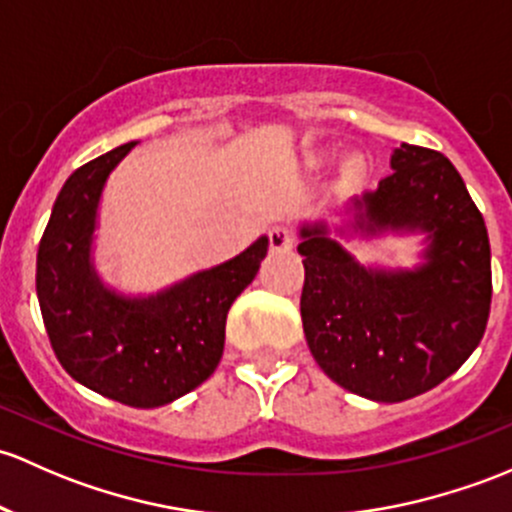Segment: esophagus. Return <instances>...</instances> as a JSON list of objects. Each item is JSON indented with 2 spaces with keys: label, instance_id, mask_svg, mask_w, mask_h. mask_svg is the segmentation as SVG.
<instances>
[{
  "label": "esophagus",
  "instance_id": "obj_1",
  "mask_svg": "<svg viewBox=\"0 0 512 512\" xmlns=\"http://www.w3.org/2000/svg\"><path fill=\"white\" fill-rule=\"evenodd\" d=\"M294 242H297V240H294L292 230L282 228V225H274V228H270V247H272V250H277V252L292 250Z\"/></svg>",
  "mask_w": 512,
  "mask_h": 512
}]
</instances>
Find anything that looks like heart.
Instances as JSON below:
<instances>
[{
	"instance_id": "heart-1",
	"label": "heart",
	"mask_w": 512,
	"mask_h": 512,
	"mask_svg": "<svg viewBox=\"0 0 512 512\" xmlns=\"http://www.w3.org/2000/svg\"><path fill=\"white\" fill-rule=\"evenodd\" d=\"M306 161H309L311 166H324L326 164V157L321 152H311L309 157H306Z\"/></svg>"
}]
</instances>
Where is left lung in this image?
<instances>
[{
	"label": "left lung",
	"instance_id": "obj_1",
	"mask_svg": "<svg viewBox=\"0 0 512 512\" xmlns=\"http://www.w3.org/2000/svg\"><path fill=\"white\" fill-rule=\"evenodd\" d=\"M392 174L343 206L344 239L425 235L414 268L363 266L326 220L299 225L301 324L333 383L373 402L422 395L476 351L491 311V242L444 154L400 144Z\"/></svg>",
	"mask_w": 512,
	"mask_h": 512
}]
</instances>
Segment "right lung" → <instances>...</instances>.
<instances>
[{"mask_svg":"<svg viewBox=\"0 0 512 512\" xmlns=\"http://www.w3.org/2000/svg\"><path fill=\"white\" fill-rule=\"evenodd\" d=\"M137 142L75 169L53 203L36 255V294L56 358L80 385L129 407H161L206 383L225 346V319L255 279L270 240L154 294H125L95 267L107 179Z\"/></svg>","mask_w":512,"mask_h":512,"instance_id":"obj_1","label":"right lung"}]
</instances>
